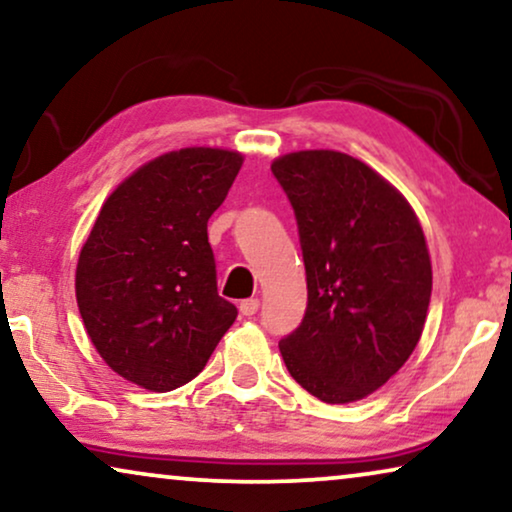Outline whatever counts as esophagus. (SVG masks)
I'll return each mask as SVG.
<instances>
[{"mask_svg":"<svg viewBox=\"0 0 512 512\" xmlns=\"http://www.w3.org/2000/svg\"><path fill=\"white\" fill-rule=\"evenodd\" d=\"M258 305H261V300L258 298H247L240 303V312L244 314V317H254V314L258 312Z\"/></svg>","mask_w":512,"mask_h":512,"instance_id":"obj_1","label":"esophagus"}]
</instances>
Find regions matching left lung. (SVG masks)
I'll return each instance as SVG.
<instances>
[{
  "instance_id": "left-lung-1",
  "label": "left lung",
  "mask_w": 512,
  "mask_h": 512,
  "mask_svg": "<svg viewBox=\"0 0 512 512\" xmlns=\"http://www.w3.org/2000/svg\"><path fill=\"white\" fill-rule=\"evenodd\" d=\"M298 223L307 310L279 340L286 368L324 403L380 389L410 359L431 300V258L408 200L340 151L277 158Z\"/></svg>"
}]
</instances>
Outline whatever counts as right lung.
Instances as JSON below:
<instances>
[{"label": "right lung", "mask_w": 512, "mask_h": 512, "mask_svg": "<svg viewBox=\"0 0 512 512\" xmlns=\"http://www.w3.org/2000/svg\"><path fill=\"white\" fill-rule=\"evenodd\" d=\"M242 167L235 151L165 153L102 205L76 265V303L107 366L149 391L205 368L237 307L216 291L207 221Z\"/></svg>", "instance_id": "obj_1"}]
</instances>
